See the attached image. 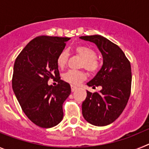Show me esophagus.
<instances>
[{"instance_id":"1","label":"esophagus","mask_w":149,"mask_h":149,"mask_svg":"<svg viewBox=\"0 0 149 149\" xmlns=\"http://www.w3.org/2000/svg\"><path fill=\"white\" fill-rule=\"evenodd\" d=\"M71 89H72V92H74L77 89V87L75 86H73V85H71Z\"/></svg>"}]
</instances>
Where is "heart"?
Segmentation results:
<instances>
[{
    "label": "heart",
    "mask_w": 149,
    "mask_h": 149,
    "mask_svg": "<svg viewBox=\"0 0 149 149\" xmlns=\"http://www.w3.org/2000/svg\"><path fill=\"white\" fill-rule=\"evenodd\" d=\"M74 52L84 59L81 63L83 68H86L90 73H95L98 70L100 63L96 57V52L94 49L86 45H77L74 48ZM68 60V51L63 50L56 58V65L59 68L62 69L64 68L66 65ZM86 77L85 73L81 71L69 70L63 74V81L72 85H78L84 81Z\"/></svg>",
    "instance_id": "obj_1"
}]
</instances>
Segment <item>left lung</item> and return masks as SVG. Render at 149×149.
I'll return each mask as SVG.
<instances>
[{"label": "left lung", "mask_w": 149, "mask_h": 149, "mask_svg": "<svg viewBox=\"0 0 149 149\" xmlns=\"http://www.w3.org/2000/svg\"><path fill=\"white\" fill-rule=\"evenodd\" d=\"M80 39L97 45L103 56V65L95 77L87 83L89 86H101L99 93L86 91L82 104L83 116L95 126L113 122L125 108L131 95V67L119 46L100 35L85 36Z\"/></svg>", "instance_id": "1"}]
</instances>
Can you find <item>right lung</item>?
<instances>
[{
    "label": "right lung",
    "instance_id": "1",
    "mask_svg": "<svg viewBox=\"0 0 149 149\" xmlns=\"http://www.w3.org/2000/svg\"><path fill=\"white\" fill-rule=\"evenodd\" d=\"M69 39L37 36L25 46L15 61L13 92L27 118L39 127H54L63 118V104L70 95L71 86L60 80L56 58ZM50 78L58 85L49 86Z\"/></svg>",
    "mask_w": 149,
    "mask_h": 149
}]
</instances>
